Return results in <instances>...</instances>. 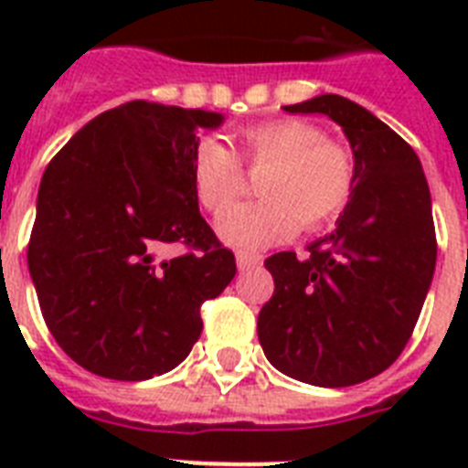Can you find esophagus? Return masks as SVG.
<instances>
[{
  "label": "esophagus",
  "mask_w": 468,
  "mask_h": 468,
  "mask_svg": "<svg viewBox=\"0 0 468 468\" xmlns=\"http://www.w3.org/2000/svg\"><path fill=\"white\" fill-rule=\"evenodd\" d=\"M235 262H238V270H255V267H260L262 264V257L255 255V252H238L235 255Z\"/></svg>",
  "instance_id": "obj_1"
}]
</instances>
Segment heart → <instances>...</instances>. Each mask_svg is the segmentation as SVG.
<instances>
[{
	"label": "heart",
	"instance_id": "obj_1",
	"mask_svg": "<svg viewBox=\"0 0 468 468\" xmlns=\"http://www.w3.org/2000/svg\"><path fill=\"white\" fill-rule=\"evenodd\" d=\"M238 145L257 179L260 201L223 211L242 189L235 153L218 138H201L191 153V184L198 204L218 213L220 240L238 250H262L333 223L355 191V160L342 143L323 138L306 121L279 119L248 126Z\"/></svg>",
	"mask_w": 468,
	"mask_h": 468
}]
</instances>
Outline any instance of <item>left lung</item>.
I'll list each match as a JSON object with an SVG mask.
<instances>
[{
	"label": "left lung",
	"instance_id": "obj_1",
	"mask_svg": "<svg viewBox=\"0 0 468 468\" xmlns=\"http://www.w3.org/2000/svg\"><path fill=\"white\" fill-rule=\"evenodd\" d=\"M289 113H325L347 135L355 191L337 228L264 260L274 296L257 335L282 374L340 388L388 369L410 340L437 260L428 179L413 148L364 106L320 94Z\"/></svg>",
	"mask_w": 468,
	"mask_h": 468
}]
</instances>
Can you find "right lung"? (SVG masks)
Wrapping results in <instances>:
<instances>
[{
    "label": "right lung",
    "instance_id": "add662e5",
    "mask_svg": "<svg viewBox=\"0 0 468 468\" xmlns=\"http://www.w3.org/2000/svg\"><path fill=\"white\" fill-rule=\"evenodd\" d=\"M204 109L128 101L77 131L40 179L28 271L55 342L91 374L145 381L182 364L201 303L235 277L191 184ZM179 241L189 253L165 261Z\"/></svg>",
    "mask_w": 468,
    "mask_h": 468
}]
</instances>
